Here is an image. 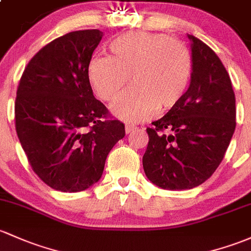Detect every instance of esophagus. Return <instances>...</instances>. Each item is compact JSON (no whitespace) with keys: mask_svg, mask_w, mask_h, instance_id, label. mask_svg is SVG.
Masks as SVG:
<instances>
[{"mask_svg":"<svg viewBox=\"0 0 251 251\" xmlns=\"http://www.w3.org/2000/svg\"><path fill=\"white\" fill-rule=\"evenodd\" d=\"M135 129H136V126H130V125H126V134H130V133H133V131L135 130Z\"/></svg>","mask_w":251,"mask_h":251,"instance_id":"obj_1","label":"esophagus"}]
</instances>
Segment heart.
Returning a JSON list of instances; mask_svg holds the SVG:
<instances>
[{
	"label": "heart",
	"mask_w": 251,
	"mask_h": 251,
	"mask_svg": "<svg viewBox=\"0 0 251 251\" xmlns=\"http://www.w3.org/2000/svg\"><path fill=\"white\" fill-rule=\"evenodd\" d=\"M111 57L96 56L88 63V77L97 94L114 101L131 80L134 87L112 106L126 123L148 120L158 109L177 106L189 88L194 62L189 49L168 34L128 32L111 40Z\"/></svg>",
	"instance_id": "1"
}]
</instances>
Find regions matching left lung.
<instances>
[{
	"label": "left lung",
	"mask_w": 251,
	"mask_h": 251,
	"mask_svg": "<svg viewBox=\"0 0 251 251\" xmlns=\"http://www.w3.org/2000/svg\"><path fill=\"white\" fill-rule=\"evenodd\" d=\"M193 77L183 100L147 128L142 158L147 178L168 190L202 184L222 163L236 129V98L228 73L208 45L188 34Z\"/></svg>",
	"instance_id": "8db88e82"
}]
</instances>
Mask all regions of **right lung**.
<instances>
[{
    "instance_id": "add662e5",
    "label": "right lung",
    "mask_w": 251,
    "mask_h": 251,
    "mask_svg": "<svg viewBox=\"0 0 251 251\" xmlns=\"http://www.w3.org/2000/svg\"><path fill=\"white\" fill-rule=\"evenodd\" d=\"M103 32L67 33L42 48L23 73L15 99V129L32 170L63 193L100 179L125 125L109 118L94 98L88 63Z\"/></svg>"
}]
</instances>
